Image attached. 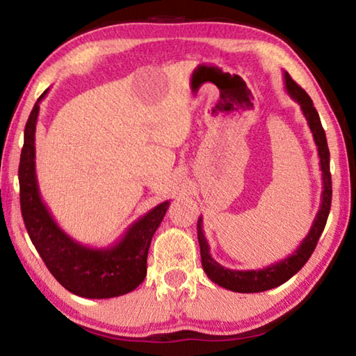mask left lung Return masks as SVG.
<instances>
[{"label": "left lung", "instance_id": "8db88e82", "mask_svg": "<svg viewBox=\"0 0 356 356\" xmlns=\"http://www.w3.org/2000/svg\"><path fill=\"white\" fill-rule=\"evenodd\" d=\"M284 81H286V91L291 97L300 105L303 116L308 120V125L311 129L312 138L317 146L318 159H321V171H322V200H321V209L314 218V222L309 229L308 236L303 238V242L295 250L292 254H289L282 261L268 265V267L259 268V270H231L222 267L215 259L210 256V246L207 243V238L204 236L202 231V218L200 216L197 220V242H200L201 248V261L202 268L206 275L212 280L215 284H218L225 289H229L232 292L240 293H256L264 292L268 289H275L281 284H284L292 276L300 272L301 267L308 262L312 252L316 250V245L321 238L323 227L327 225V218L331 207V174H330V150L327 144V136H325V130L322 127L321 118L314 108V104L305 89H301L297 83H295L291 75L284 72Z\"/></svg>", "mask_w": 356, "mask_h": 356}]
</instances>
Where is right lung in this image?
Instances as JSON below:
<instances>
[{
    "mask_svg": "<svg viewBox=\"0 0 356 356\" xmlns=\"http://www.w3.org/2000/svg\"><path fill=\"white\" fill-rule=\"evenodd\" d=\"M47 92L48 89L28 118L19 166L20 207L29 238L50 273L69 292L84 298H113L129 293L146 278L150 240L170 201L131 222L124 236L106 248L86 246L64 232L42 201L35 176V124L39 104Z\"/></svg>",
    "mask_w": 356,
    "mask_h": 356,
    "instance_id": "1",
    "label": "right lung"
}]
</instances>
